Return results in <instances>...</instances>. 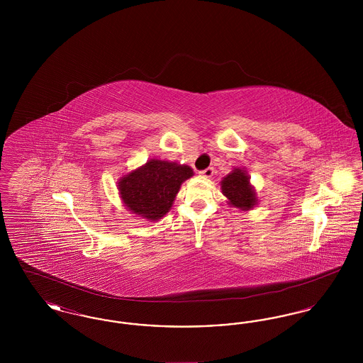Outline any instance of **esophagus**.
<instances>
[{
	"mask_svg": "<svg viewBox=\"0 0 363 363\" xmlns=\"http://www.w3.org/2000/svg\"><path fill=\"white\" fill-rule=\"evenodd\" d=\"M200 175H201V177H206V178H211V177L213 175V169H212V167H208L206 170L200 172Z\"/></svg>",
	"mask_w": 363,
	"mask_h": 363,
	"instance_id": "obj_1",
	"label": "esophagus"
}]
</instances>
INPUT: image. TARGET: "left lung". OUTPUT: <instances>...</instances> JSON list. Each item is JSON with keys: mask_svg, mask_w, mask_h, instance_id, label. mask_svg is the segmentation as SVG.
<instances>
[{"mask_svg": "<svg viewBox=\"0 0 363 363\" xmlns=\"http://www.w3.org/2000/svg\"><path fill=\"white\" fill-rule=\"evenodd\" d=\"M220 185L222 193L227 197L230 206L240 208L242 211H249L257 204L256 191L250 185V178L241 169H234L231 173L227 174Z\"/></svg>", "mask_w": 363, "mask_h": 363, "instance_id": "left-lung-1", "label": "left lung"}]
</instances>
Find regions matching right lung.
Masks as SVG:
<instances>
[{
	"label": "right lung",
	"mask_w": 363,
	"mask_h": 363,
	"mask_svg": "<svg viewBox=\"0 0 363 363\" xmlns=\"http://www.w3.org/2000/svg\"><path fill=\"white\" fill-rule=\"evenodd\" d=\"M191 175L193 170L186 164L151 159L121 177L118 190L132 213L156 222L170 211L182 182Z\"/></svg>",
	"instance_id": "obj_1"
}]
</instances>
